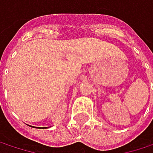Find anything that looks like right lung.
<instances>
[{
    "instance_id": "obj_1",
    "label": "right lung",
    "mask_w": 153,
    "mask_h": 153,
    "mask_svg": "<svg viewBox=\"0 0 153 153\" xmlns=\"http://www.w3.org/2000/svg\"><path fill=\"white\" fill-rule=\"evenodd\" d=\"M34 128H35V127H34ZM36 128H37V127H36ZM42 128V129H44V128H47L46 127H44V128Z\"/></svg>"
}]
</instances>
